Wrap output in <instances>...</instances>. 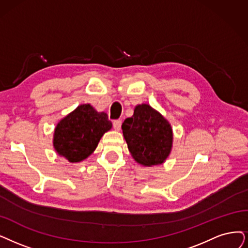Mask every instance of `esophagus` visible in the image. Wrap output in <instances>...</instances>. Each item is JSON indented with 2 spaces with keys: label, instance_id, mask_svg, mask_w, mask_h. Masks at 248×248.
Wrapping results in <instances>:
<instances>
[{
  "label": "esophagus",
  "instance_id": "obj_1",
  "mask_svg": "<svg viewBox=\"0 0 248 248\" xmlns=\"http://www.w3.org/2000/svg\"><path fill=\"white\" fill-rule=\"evenodd\" d=\"M113 126H114V129L119 131L121 129V126H122V121L121 120H115L113 122Z\"/></svg>",
  "mask_w": 248,
  "mask_h": 248
}]
</instances>
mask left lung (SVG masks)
<instances>
[{"mask_svg":"<svg viewBox=\"0 0 248 248\" xmlns=\"http://www.w3.org/2000/svg\"><path fill=\"white\" fill-rule=\"evenodd\" d=\"M122 130L128 150L137 163L148 167L160 165L170 155L171 125L151 106H136L133 116L123 122Z\"/></svg>","mask_w":248,"mask_h":248,"instance_id":"obj_1","label":"left lung"}]
</instances>
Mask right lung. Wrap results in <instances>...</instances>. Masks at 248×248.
I'll list each match as a JSON object with an SVG mask.
<instances>
[{
    "instance_id": "1",
    "label": "right lung",
    "mask_w": 248,
    "mask_h": 248,
    "mask_svg": "<svg viewBox=\"0 0 248 248\" xmlns=\"http://www.w3.org/2000/svg\"><path fill=\"white\" fill-rule=\"evenodd\" d=\"M112 122L104 112H96L91 105H81L58 123L54 147L69 162L78 163L91 155Z\"/></svg>"
}]
</instances>
